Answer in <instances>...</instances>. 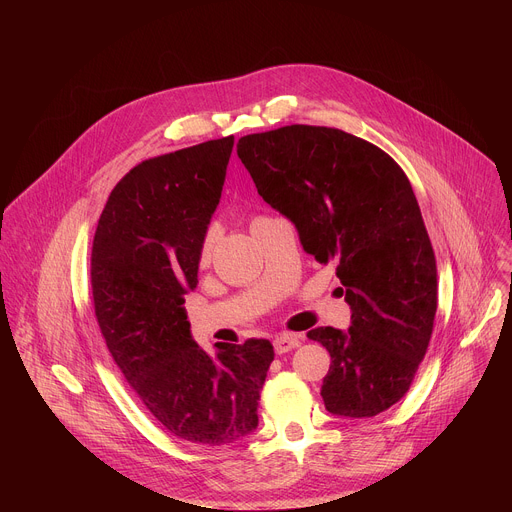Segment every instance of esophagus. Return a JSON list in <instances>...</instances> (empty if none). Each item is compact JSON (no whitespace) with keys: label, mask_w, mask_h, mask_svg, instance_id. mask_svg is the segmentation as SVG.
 <instances>
[{"label":"esophagus","mask_w":512,"mask_h":512,"mask_svg":"<svg viewBox=\"0 0 512 512\" xmlns=\"http://www.w3.org/2000/svg\"><path fill=\"white\" fill-rule=\"evenodd\" d=\"M300 342H302V338L296 336V334H279V336L273 340V348H275L277 354H283V352H289V350L298 348Z\"/></svg>","instance_id":"esophagus-1"}]
</instances>
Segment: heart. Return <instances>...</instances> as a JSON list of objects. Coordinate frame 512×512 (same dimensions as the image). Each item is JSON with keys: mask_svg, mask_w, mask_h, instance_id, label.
Masks as SVG:
<instances>
[{"mask_svg": "<svg viewBox=\"0 0 512 512\" xmlns=\"http://www.w3.org/2000/svg\"><path fill=\"white\" fill-rule=\"evenodd\" d=\"M208 251H210V241L204 243V247H202V257H208Z\"/></svg>", "mask_w": 512, "mask_h": 512, "instance_id": "heart-1", "label": "heart"}]
</instances>
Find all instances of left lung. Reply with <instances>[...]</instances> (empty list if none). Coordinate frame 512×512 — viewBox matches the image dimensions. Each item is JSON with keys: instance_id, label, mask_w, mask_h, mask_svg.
Returning <instances> with one entry per match:
<instances>
[{"instance_id": "1", "label": "left lung", "mask_w": 512, "mask_h": 512, "mask_svg": "<svg viewBox=\"0 0 512 512\" xmlns=\"http://www.w3.org/2000/svg\"><path fill=\"white\" fill-rule=\"evenodd\" d=\"M237 154L304 251L338 265L350 326L308 332L332 358L326 409L344 419L383 413L409 391L437 310L435 257L405 172L377 145L314 125L245 135Z\"/></svg>"}]
</instances>
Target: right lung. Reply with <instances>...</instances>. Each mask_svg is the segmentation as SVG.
<instances>
[{
  "label": "right lung",
  "instance_id": "1",
  "mask_svg": "<svg viewBox=\"0 0 512 512\" xmlns=\"http://www.w3.org/2000/svg\"><path fill=\"white\" fill-rule=\"evenodd\" d=\"M233 145L229 135L135 166L103 208L91 257L97 322L123 377L172 435L208 448L257 429L273 360L265 338L208 354L184 310Z\"/></svg>",
  "mask_w": 512,
  "mask_h": 512
}]
</instances>
